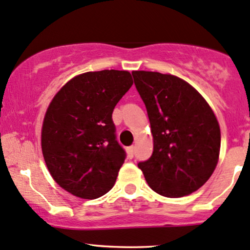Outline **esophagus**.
I'll use <instances>...</instances> for the list:
<instances>
[{"label": "esophagus", "mask_w": 250, "mask_h": 250, "mask_svg": "<svg viewBox=\"0 0 250 250\" xmlns=\"http://www.w3.org/2000/svg\"><path fill=\"white\" fill-rule=\"evenodd\" d=\"M126 152H127L128 158L132 159V158H133V155H134V147L133 146L127 147V148H126Z\"/></svg>", "instance_id": "34e87169"}]
</instances>
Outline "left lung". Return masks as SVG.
Returning a JSON list of instances; mask_svg holds the SVG:
<instances>
[{
	"label": "left lung",
	"instance_id": "1",
	"mask_svg": "<svg viewBox=\"0 0 250 250\" xmlns=\"http://www.w3.org/2000/svg\"><path fill=\"white\" fill-rule=\"evenodd\" d=\"M132 75L153 135L152 156L138 167L159 195H190L204 186L218 165L221 134L217 117L183 79L146 70Z\"/></svg>",
	"mask_w": 250,
	"mask_h": 250
}]
</instances>
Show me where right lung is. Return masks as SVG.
I'll return each mask as SVG.
<instances>
[{
	"label": "right lung",
	"mask_w": 250,
	"mask_h": 250,
	"mask_svg": "<svg viewBox=\"0 0 250 250\" xmlns=\"http://www.w3.org/2000/svg\"><path fill=\"white\" fill-rule=\"evenodd\" d=\"M133 84L127 70H98L70 79L46 110L42 150L59 186L82 199L112 189L125 152L117 143L112 111Z\"/></svg>",
	"instance_id": "add662e5"
}]
</instances>
